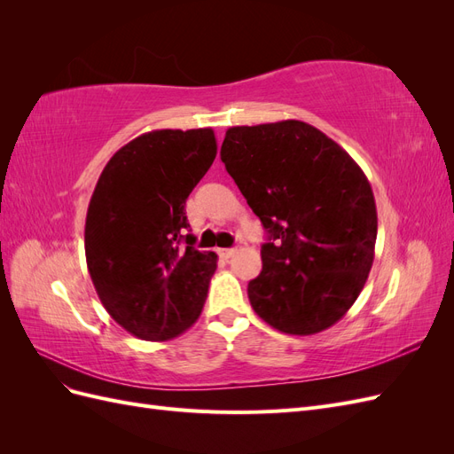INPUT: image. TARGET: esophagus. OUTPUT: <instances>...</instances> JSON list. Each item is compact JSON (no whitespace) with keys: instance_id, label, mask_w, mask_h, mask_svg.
Wrapping results in <instances>:
<instances>
[{"instance_id":"34e87169","label":"esophagus","mask_w":454,"mask_h":454,"mask_svg":"<svg viewBox=\"0 0 454 454\" xmlns=\"http://www.w3.org/2000/svg\"><path fill=\"white\" fill-rule=\"evenodd\" d=\"M217 254H219V257H222V259H229V257L235 255V250H232V248H223V250H217Z\"/></svg>"}]
</instances>
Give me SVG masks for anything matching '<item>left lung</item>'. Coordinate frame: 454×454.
Returning a JSON list of instances; mask_svg holds the SVG:
<instances>
[{"label":"left lung","instance_id":"obj_1","mask_svg":"<svg viewBox=\"0 0 454 454\" xmlns=\"http://www.w3.org/2000/svg\"><path fill=\"white\" fill-rule=\"evenodd\" d=\"M222 160L269 232L248 297L287 335L337 324L362 294L375 257L377 206L364 170L303 121L225 132Z\"/></svg>","mask_w":454,"mask_h":454}]
</instances>
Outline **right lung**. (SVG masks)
Listing matches in <instances>:
<instances>
[{
	"instance_id": "1",
	"label": "right lung",
	"mask_w": 454,
	"mask_h": 454,
	"mask_svg": "<svg viewBox=\"0 0 454 454\" xmlns=\"http://www.w3.org/2000/svg\"><path fill=\"white\" fill-rule=\"evenodd\" d=\"M215 153L212 129L151 130L122 145L94 187L87 267L104 309L134 337L168 340L202 312L217 255L185 235V200Z\"/></svg>"
}]
</instances>
